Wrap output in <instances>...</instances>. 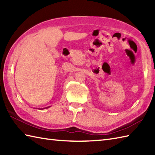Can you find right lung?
<instances>
[{"label":"right lung","mask_w":155,"mask_h":155,"mask_svg":"<svg viewBox=\"0 0 155 155\" xmlns=\"http://www.w3.org/2000/svg\"><path fill=\"white\" fill-rule=\"evenodd\" d=\"M48 108V107H46V108Z\"/></svg>","instance_id":"obj_1"}]
</instances>
